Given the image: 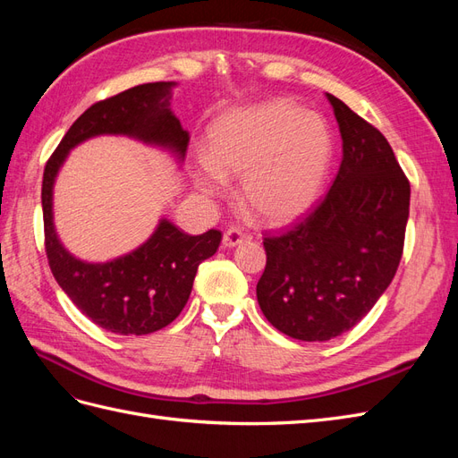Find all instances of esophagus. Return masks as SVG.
<instances>
[{"label": "esophagus", "mask_w": 458, "mask_h": 458, "mask_svg": "<svg viewBox=\"0 0 458 458\" xmlns=\"http://www.w3.org/2000/svg\"><path fill=\"white\" fill-rule=\"evenodd\" d=\"M244 241H250V233H246L244 229H241V227H231V229H227L225 231V234H224V244L225 246H237V244H241V242H244Z\"/></svg>", "instance_id": "esophagus-1"}]
</instances>
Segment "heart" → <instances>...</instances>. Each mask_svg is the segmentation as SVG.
I'll list each match as a JSON object with an SVG mask.
<instances>
[{
	"label": "heart",
	"instance_id": "heart-1",
	"mask_svg": "<svg viewBox=\"0 0 458 458\" xmlns=\"http://www.w3.org/2000/svg\"><path fill=\"white\" fill-rule=\"evenodd\" d=\"M332 155L323 118L293 101H267L219 116L208 135L197 182L219 195L225 177H241V200L261 224L296 219L315 200Z\"/></svg>",
	"mask_w": 458,
	"mask_h": 458
}]
</instances>
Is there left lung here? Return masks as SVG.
Masks as SVG:
<instances>
[{
	"instance_id": "1",
	"label": "left lung",
	"mask_w": 458,
	"mask_h": 458,
	"mask_svg": "<svg viewBox=\"0 0 458 458\" xmlns=\"http://www.w3.org/2000/svg\"><path fill=\"white\" fill-rule=\"evenodd\" d=\"M342 162L327 195L281 234H266L256 294L283 335L325 342L353 328L390 286L403 256L411 185L386 137L327 93Z\"/></svg>"
}]
</instances>
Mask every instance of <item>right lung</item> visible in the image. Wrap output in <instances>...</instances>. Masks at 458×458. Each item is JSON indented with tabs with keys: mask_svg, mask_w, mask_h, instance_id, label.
Segmentation results:
<instances>
[{
	"mask_svg": "<svg viewBox=\"0 0 458 458\" xmlns=\"http://www.w3.org/2000/svg\"><path fill=\"white\" fill-rule=\"evenodd\" d=\"M174 84L152 81L97 101L64 133L49 157L41 182L46 254L55 281L95 325L122 336H143L168 327L182 313L200 263L216 254L221 233L179 231L162 219L135 252L106 263H86L68 254L53 229V182L68 150L101 133L133 135L185 155L189 131L170 113Z\"/></svg>",
	"mask_w": 458,
	"mask_h": 458,
	"instance_id": "obj_1",
	"label": "right lung"
}]
</instances>
